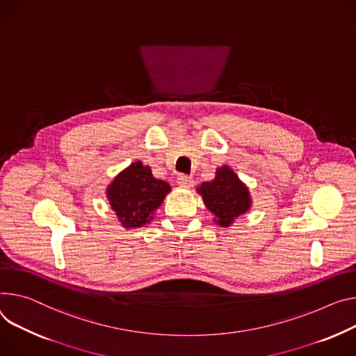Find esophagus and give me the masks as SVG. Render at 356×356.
<instances>
[{
    "instance_id": "obj_1",
    "label": "esophagus",
    "mask_w": 356,
    "mask_h": 356,
    "mask_svg": "<svg viewBox=\"0 0 356 356\" xmlns=\"http://www.w3.org/2000/svg\"><path fill=\"white\" fill-rule=\"evenodd\" d=\"M177 184L180 187H191L193 184H195V180H193L191 176H187V175H180L177 177Z\"/></svg>"
}]
</instances>
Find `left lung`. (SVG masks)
Wrapping results in <instances>:
<instances>
[{
    "label": "left lung",
    "instance_id": "obj_1",
    "mask_svg": "<svg viewBox=\"0 0 356 356\" xmlns=\"http://www.w3.org/2000/svg\"><path fill=\"white\" fill-rule=\"evenodd\" d=\"M206 207L213 213V221L220 227H230L234 220L245 214L252 204L248 187L229 166L216 170L211 181H203L197 187Z\"/></svg>",
    "mask_w": 356,
    "mask_h": 356
}]
</instances>
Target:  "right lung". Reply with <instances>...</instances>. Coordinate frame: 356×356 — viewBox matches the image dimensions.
<instances>
[{"instance_id": "1", "label": "right lung", "mask_w": 356, "mask_h": 356, "mask_svg": "<svg viewBox=\"0 0 356 356\" xmlns=\"http://www.w3.org/2000/svg\"><path fill=\"white\" fill-rule=\"evenodd\" d=\"M170 190L168 181L153 177L152 169L138 160L112 180L106 197L124 229H139L153 220Z\"/></svg>"}]
</instances>
